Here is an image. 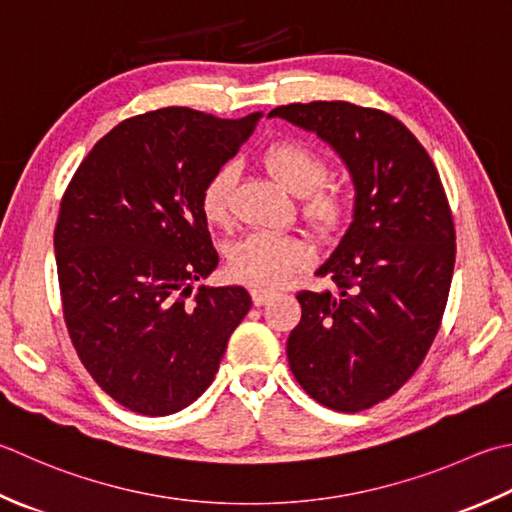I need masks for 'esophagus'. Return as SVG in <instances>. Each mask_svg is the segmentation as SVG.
I'll return each instance as SVG.
<instances>
[{
	"label": "esophagus",
	"mask_w": 512,
	"mask_h": 512,
	"mask_svg": "<svg viewBox=\"0 0 512 512\" xmlns=\"http://www.w3.org/2000/svg\"><path fill=\"white\" fill-rule=\"evenodd\" d=\"M250 297H253V304L255 306H264L270 297H273V290H266V288H253L250 290Z\"/></svg>",
	"instance_id": "34e87169"
}]
</instances>
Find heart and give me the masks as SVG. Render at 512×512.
Returning <instances> with one entry per match:
<instances>
[{"instance_id": "heart-1", "label": "heart", "mask_w": 512, "mask_h": 512, "mask_svg": "<svg viewBox=\"0 0 512 512\" xmlns=\"http://www.w3.org/2000/svg\"><path fill=\"white\" fill-rule=\"evenodd\" d=\"M262 162L279 184L302 197V213L310 226L319 233L342 228L350 210L348 195L344 188L324 184L328 162L317 148L297 139H279L266 146ZM235 184V164H222L208 175L199 193V208L208 224H228ZM308 257L310 248L299 237L257 230L228 248V273L257 288H273L302 268Z\"/></svg>"}]
</instances>
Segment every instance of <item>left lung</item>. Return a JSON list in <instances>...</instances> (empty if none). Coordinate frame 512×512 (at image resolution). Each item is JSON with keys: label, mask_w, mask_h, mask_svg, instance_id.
<instances>
[{"label": "left lung", "mask_w": 512, "mask_h": 512, "mask_svg": "<svg viewBox=\"0 0 512 512\" xmlns=\"http://www.w3.org/2000/svg\"><path fill=\"white\" fill-rule=\"evenodd\" d=\"M268 117L324 139L353 177V222L317 268L337 293H297L286 355L315 402L359 413L397 393L433 344L455 268L453 213L426 148L384 110L310 102Z\"/></svg>", "instance_id": "left-lung-1"}]
</instances>
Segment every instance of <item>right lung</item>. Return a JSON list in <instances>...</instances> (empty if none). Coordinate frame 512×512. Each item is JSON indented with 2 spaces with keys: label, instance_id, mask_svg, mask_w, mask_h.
Returning a JSON list of instances; mask_svg holds the SVG:
<instances>
[{
  "label": "right lung",
  "instance_id": "obj_1",
  "mask_svg": "<svg viewBox=\"0 0 512 512\" xmlns=\"http://www.w3.org/2000/svg\"><path fill=\"white\" fill-rule=\"evenodd\" d=\"M259 117L170 106L124 119L62 197L55 259L70 342L99 388L133 413L193 404L250 310L242 286L188 297L219 262L199 193Z\"/></svg>",
  "mask_w": 512,
  "mask_h": 512
}]
</instances>
